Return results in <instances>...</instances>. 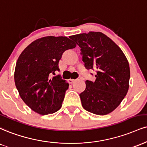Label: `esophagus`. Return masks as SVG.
<instances>
[{"label": "esophagus", "instance_id": "esophagus-1", "mask_svg": "<svg viewBox=\"0 0 147 147\" xmlns=\"http://www.w3.org/2000/svg\"><path fill=\"white\" fill-rule=\"evenodd\" d=\"M68 81L69 84H73V83L75 82V79H68Z\"/></svg>", "mask_w": 147, "mask_h": 147}]
</instances>
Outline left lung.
Returning a JSON list of instances; mask_svg holds the SVG:
<instances>
[{
    "label": "left lung",
    "instance_id": "1",
    "mask_svg": "<svg viewBox=\"0 0 147 147\" xmlns=\"http://www.w3.org/2000/svg\"><path fill=\"white\" fill-rule=\"evenodd\" d=\"M81 48L85 67L96 69L94 82L86 81L80 96L83 107L92 114L106 115L121 104L129 90L130 68L125 54L109 37L90 31L70 38Z\"/></svg>",
    "mask_w": 147,
    "mask_h": 147
}]
</instances>
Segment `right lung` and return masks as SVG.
Returning a JSON list of instances; mask_svg holds the SVG:
<instances>
[{"label": "right lung", "instance_id": "right-lung-1", "mask_svg": "<svg viewBox=\"0 0 147 147\" xmlns=\"http://www.w3.org/2000/svg\"><path fill=\"white\" fill-rule=\"evenodd\" d=\"M76 44L67 37L47 36L31 42L19 56L14 81L20 96L26 105L41 115L61 108L69 84L60 75L51 78L63 53Z\"/></svg>", "mask_w": 147, "mask_h": 147}]
</instances>
